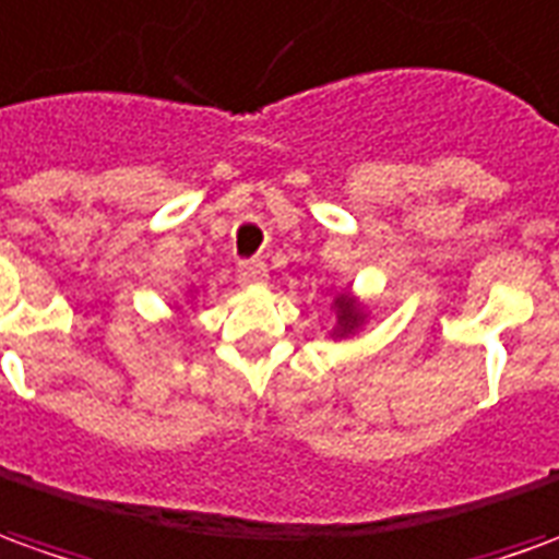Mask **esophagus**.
Here are the masks:
<instances>
[{"label": "esophagus", "instance_id": "obj_1", "mask_svg": "<svg viewBox=\"0 0 559 559\" xmlns=\"http://www.w3.org/2000/svg\"><path fill=\"white\" fill-rule=\"evenodd\" d=\"M237 273H240L242 283H264L267 280V264L261 258H242L237 264Z\"/></svg>", "mask_w": 559, "mask_h": 559}]
</instances>
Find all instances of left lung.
<instances>
[{
  "label": "left lung",
  "instance_id": "8db88e82",
  "mask_svg": "<svg viewBox=\"0 0 559 559\" xmlns=\"http://www.w3.org/2000/svg\"><path fill=\"white\" fill-rule=\"evenodd\" d=\"M337 313H341L344 329H353L359 322V310H356V304L349 301V298H337Z\"/></svg>",
  "mask_w": 559,
  "mask_h": 559
}]
</instances>
